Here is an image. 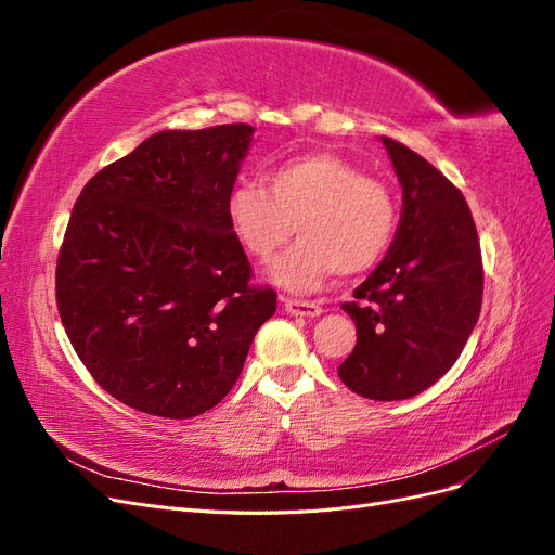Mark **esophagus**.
<instances>
[{
    "label": "esophagus",
    "mask_w": 555,
    "mask_h": 555,
    "mask_svg": "<svg viewBox=\"0 0 555 555\" xmlns=\"http://www.w3.org/2000/svg\"><path fill=\"white\" fill-rule=\"evenodd\" d=\"M282 310L287 314L308 317V319L319 317L324 312L317 304H312V300H296V298H282Z\"/></svg>",
    "instance_id": "34e87169"
}]
</instances>
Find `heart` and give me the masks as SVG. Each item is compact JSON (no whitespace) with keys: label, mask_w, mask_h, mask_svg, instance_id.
Returning <instances> with one entry per match:
<instances>
[{"label":"heart","mask_w":555,"mask_h":555,"mask_svg":"<svg viewBox=\"0 0 555 555\" xmlns=\"http://www.w3.org/2000/svg\"><path fill=\"white\" fill-rule=\"evenodd\" d=\"M259 182H241L227 196V220L249 257L266 261L292 238L300 241L268 266V280L292 294H310L338 271L359 275L386 255L398 224L393 192L359 166L306 153L278 164Z\"/></svg>","instance_id":"b5f03b06"}]
</instances>
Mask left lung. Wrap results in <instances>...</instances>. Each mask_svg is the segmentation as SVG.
Instances as JSON below:
<instances>
[{"label":"left lung","instance_id":"8db88e82","mask_svg":"<svg viewBox=\"0 0 555 555\" xmlns=\"http://www.w3.org/2000/svg\"><path fill=\"white\" fill-rule=\"evenodd\" d=\"M402 190L386 257L343 310L357 347L338 367L347 389L371 400L426 391L456 363L481 310L483 271L463 194L410 147L384 139Z\"/></svg>","mask_w":555,"mask_h":555}]
</instances>
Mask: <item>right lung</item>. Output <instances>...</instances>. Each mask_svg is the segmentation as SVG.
I'll list each match as a JSON object with an SVG mask.
<instances>
[{
    "mask_svg": "<svg viewBox=\"0 0 555 555\" xmlns=\"http://www.w3.org/2000/svg\"><path fill=\"white\" fill-rule=\"evenodd\" d=\"M249 125L166 129L82 188L57 259V308L90 375L125 405L192 418L231 389L278 308L249 287L227 196Z\"/></svg>",
    "mask_w": 555,
    "mask_h": 555,
    "instance_id": "1",
    "label": "right lung"
}]
</instances>
